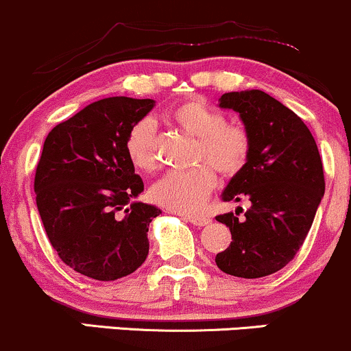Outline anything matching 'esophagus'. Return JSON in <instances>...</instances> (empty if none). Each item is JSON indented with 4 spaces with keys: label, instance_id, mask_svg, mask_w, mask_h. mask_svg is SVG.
<instances>
[{
    "label": "esophagus",
    "instance_id": "34e87169",
    "mask_svg": "<svg viewBox=\"0 0 351 351\" xmlns=\"http://www.w3.org/2000/svg\"><path fill=\"white\" fill-rule=\"evenodd\" d=\"M184 219H188L190 223H193L195 226H206L208 223L211 221L208 217H203V215H188V217H183Z\"/></svg>",
    "mask_w": 351,
    "mask_h": 351
}]
</instances>
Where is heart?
Returning <instances> with one entry per match:
<instances>
[{
	"instance_id": "heart-1",
	"label": "heart",
	"mask_w": 351,
	"mask_h": 351,
	"mask_svg": "<svg viewBox=\"0 0 351 351\" xmlns=\"http://www.w3.org/2000/svg\"><path fill=\"white\" fill-rule=\"evenodd\" d=\"M168 118L196 138L198 161H206L225 176H233L243 168L250 155L248 132L238 123H226L225 114L213 110L205 99H184L169 110ZM125 149L134 168L155 169L156 128L152 119L134 123L126 136ZM210 167L199 165L188 171L167 173L153 183L149 196L156 205L178 213L198 211L217 184V175Z\"/></svg>"
}]
</instances>
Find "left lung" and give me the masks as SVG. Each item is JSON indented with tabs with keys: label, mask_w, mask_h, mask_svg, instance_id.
Wrapping results in <instances>:
<instances>
[{
	"label": "left lung",
	"mask_w": 351,
	"mask_h": 351,
	"mask_svg": "<svg viewBox=\"0 0 351 351\" xmlns=\"http://www.w3.org/2000/svg\"><path fill=\"white\" fill-rule=\"evenodd\" d=\"M219 108L240 113L250 134L246 163L221 198L246 199L250 208L241 219L217 217L233 241L215 261L228 275L261 278L287 267L302 248L325 193L322 158L302 118L265 91L225 93Z\"/></svg>",
	"instance_id": "1"
}]
</instances>
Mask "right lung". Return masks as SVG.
Here are the masks:
<instances>
[{"instance_id": "add662e5", "label": "right lung", "mask_w": 351, "mask_h": 351, "mask_svg": "<svg viewBox=\"0 0 351 351\" xmlns=\"http://www.w3.org/2000/svg\"><path fill=\"white\" fill-rule=\"evenodd\" d=\"M153 106L126 96L91 103L48 133L38 161L34 193L49 243L99 282L130 275L148 256V226L161 210L134 202L145 184L125 143Z\"/></svg>"}]
</instances>
